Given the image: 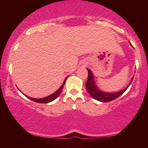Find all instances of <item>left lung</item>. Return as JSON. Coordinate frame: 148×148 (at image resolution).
Masks as SVG:
<instances>
[{"label": "left lung", "instance_id": "obj_1", "mask_svg": "<svg viewBox=\"0 0 148 148\" xmlns=\"http://www.w3.org/2000/svg\"><path fill=\"white\" fill-rule=\"evenodd\" d=\"M130 44L131 45V43ZM88 69V78L86 83V90L93 98H94L95 100L100 101V102H110V101L114 100V99H116V98H118V97L121 96V95H122L123 93L127 90V89L129 88V86H130L131 82H132L133 77H134V76H133V77L131 79L130 83H129L128 86L121 91H119L118 92H114V93L105 92H103V91H101L100 89L97 87V86L96 85V83H95L94 77V75L92 73V71L88 69Z\"/></svg>", "mask_w": 148, "mask_h": 148}]
</instances>
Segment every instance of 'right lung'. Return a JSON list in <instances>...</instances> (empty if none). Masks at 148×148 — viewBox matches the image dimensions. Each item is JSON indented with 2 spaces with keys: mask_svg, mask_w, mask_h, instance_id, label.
Instances as JSON below:
<instances>
[{
  "mask_svg": "<svg viewBox=\"0 0 148 148\" xmlns=\"http://www.w3.org/2000/svg\"><path fill=\"white\" fill-rule=\"evenodd\" d=\"M68 76L66 77L65 78V79L64 80L63 82V84H62V86L60 87V88H58L57 90L55 92L53 93V94H52L51 95H50V96H48L46 97H44V98H38V99H36V98H31V97H29V96H27L26 95L25 96L28 98L30 100H32V101H34V102H38V103H48V102H52V101H53L55 100V99L57 98V97L59 96V94H60V92H61V91L62 90V88H63L64 87V85L65 84V82H66V79H67Z\"/></svg>",
  "mask_w": 148,
  "mask_h": 148,
  "instance_id": "obj_1",
  "label": "right lung"
}]
</instances>
